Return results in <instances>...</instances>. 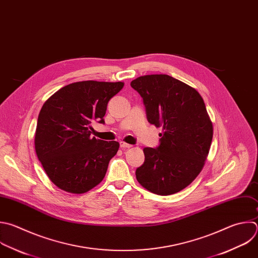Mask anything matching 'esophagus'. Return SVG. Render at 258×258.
Returning a JSON list of instances; mask_svg holds the SVG:
<instances>
[{
  "label": "esophagus",
  "instance_id": "obj_1",
  "mask_svg": "<svg viewBox=\"0 0 258 258\" xmlns=\"http://www.w3.org/2000/svg\"><path fill=\"white\" fill-rule=\"evenodd\" d=\"M119 146H120V148H122V149H128V148H132V147H133L132 145L126 144V143H124V142H120V143H119Z\"/></svg>",
  "mask_w": 258,
  "mask_h": 258
}]
</instances>
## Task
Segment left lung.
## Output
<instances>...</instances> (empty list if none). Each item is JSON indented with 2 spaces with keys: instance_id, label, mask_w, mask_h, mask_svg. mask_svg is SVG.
Masks as SVG:
<instances>
[{
  "instance_id": "1",
  "label": "left lung",
  "mask_w": 258,
  "mask_h": 258,
  "mask_svg": "<svg viewBox=\"0 0 258 258\" xmlns=\"http://www.w3.org/2000/svg\"><path fill=\"white\" fill-rule=\"evenodd\" d=\"M141 95L147 119L163 127L157 148H145L137 168L140 184L159 196L176 194L202 171L213 139V124L200 93L168 75H147L132 81Z\"/></svg>"
}]
</instances>
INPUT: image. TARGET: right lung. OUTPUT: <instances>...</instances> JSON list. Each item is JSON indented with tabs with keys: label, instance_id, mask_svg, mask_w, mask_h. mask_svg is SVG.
I'll return each mask as SVG.
<instances>
[{
	"label": "right lung",
	"instance_id": "right-lung-1",
	"mask_svg": "<svg viewBox=\"0 0 258 258\" xmlns=\"http://www.w3.org/2000/svg\"><path fill=\"white\" fill-rule=\"evenodd\" d=\"M122 87V82H76L43 104L37 119L35 151L58 188L80 195L103 180L119 144L91 137V123L105 122L108 101Z\"/></svg>",
	"mask_w": 258,
	"mask_h": 258
}]
</instances>
